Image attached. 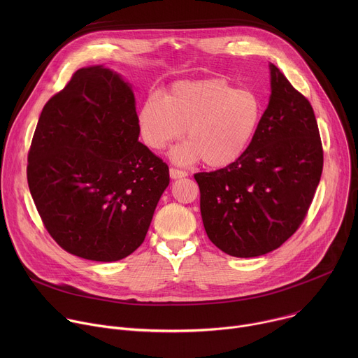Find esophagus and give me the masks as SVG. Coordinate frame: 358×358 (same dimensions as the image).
Returning <instances> with one entry per match:
<instances>
[{
  "label": "esophagus",
  "instance_id": "1",
  "mask_svg": "<svg viewBox=\"0 0 358 358\" xmlns=\"http://www.w3.org/2000/svg\"><path fill=\"white\" fill-rule=\"evenodd\" d=\"M170 177L171 178H182V177H187V173L185 171H182V170H180V169H176V167H171L170 169Z\"/></svg>",
  "mask_w": 358,
  "mask_h": 358
}]
</instances>
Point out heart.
Wrapping results in <instances>:
<instances>
[{
    "label": "heart",
    "mask_w": 358,
    "mask_h": 358,
    "mask_svg": "<svg viewBox=\"0 0 358 358\" xmlns=\"http://www.w3.org/2000/svg\"><path fill=\"white\" fill-rule=\"evenodd\" d=\"M262 110L257 93L236 89L225 79L184 80L174 83L164 97H145L137 122L151 150L167 148L184 130L187 141L173 150V159L180 164L202 160L207 167L222 169L249 147Z\"/></svg>",
    "instance_id": "obj_1"
}]
</instances>
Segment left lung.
<instances>
[{
  "label": "left lung",
  "instance_id": "1",
  "mask_svg": "<svg viewBox=\"0 0 358 358\" xmlns=\"http://www.w3.org/2000/svg\"><path fill=\"white\" fill-rule=\"evenodd\" d=\"M272 94L257 134L232 164L194 174L203 228L236 258L261 257L303 224L323 171L310 101L271 64Z\"/></svg>",
  "mask_w": 358,
  "mask_h": 358
}]
</instances>
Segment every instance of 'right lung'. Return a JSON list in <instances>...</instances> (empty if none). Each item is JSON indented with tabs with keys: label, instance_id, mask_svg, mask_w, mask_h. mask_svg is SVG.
<instances>
[{
	"label": "right lung",
	"instance_id": "1",
	"mask_svg": "<svg viewBox=\"0 0 358 358\" xmlns=\"http://www.w3.org/2000/svg\"><path fill=\"white\" fill-rule=\"evenodd\" d=\"M134 103L117 73L92 66L76 71L39 116L29 191L48 234L75 257H129L170 182L169 166L138 141Z\"/></svg>",
	"mask_w": 358,
	"mask_h": 358
}]
</instances>
